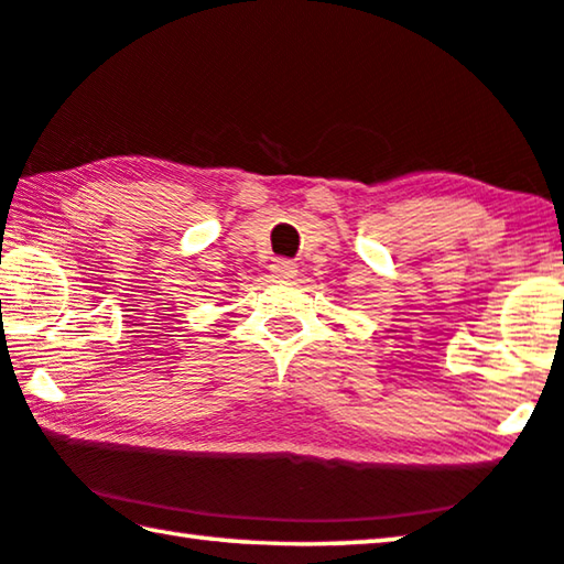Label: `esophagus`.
Segmentation results:
<instances>
[{
	"mask_svg": "<svg viewBox=\"0 0 564 564\" xmlns=\"http://www.w3.org/2000/svg\"><path fill=\"white\" fill-rule=\"evenodd\" d=\"M271 273H273V279H293V275L299 273V265L289 259H275L271 263Z\"/></svg>",
	"mask_w": 564,
	"mask_h": 564,
	"instance_id": "1",
	"label": "esophagus"
}]
</instances>
